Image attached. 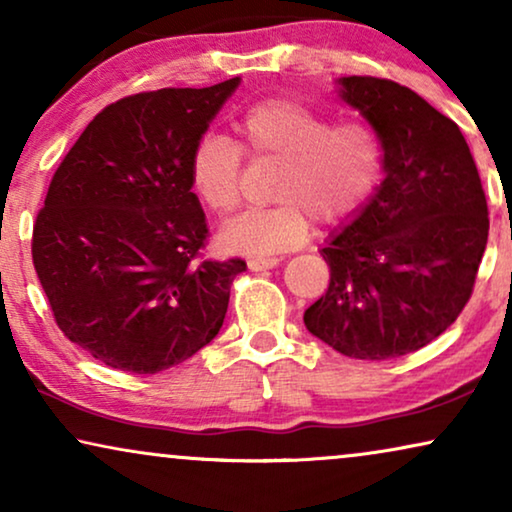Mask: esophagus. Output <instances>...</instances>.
Instances as JSON below:
<instances>
[{"label":"esophagus","mask_w":512,"mask_h":512,"mask_svg":"<svg viewBox=\"0 0 512 512\" xmlns=\"http://www.w3.org/2000/svg\"><path fill=\"white\" fill-rule=\"evenodd\" d=\"M279 263V258H251L247 261L251 272H263V270H272Z\"/></svg>","instance_id":"obj_1"}]
</instances>
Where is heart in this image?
Instances as JSON below:
<instances>
[{"label": "heart", "instance_id": "1", "mask_svg": "<svg viewBox=\"0 0 512 512\" xmlns=\"http://www.w3.org/2000/svg\"><path fill=\"white\" fill-rule=\"evenodd\" d=\"M240 142L205 135L191 156V184L219 216H230L242 200V151L254 160L282 165L275 200L282 205L247 212L221 230L230 254L272 256L307 242L314 216L335 223L359 212L373 198L384 172V144L361 118L333 123L303 102L270 97L237 121Z\"/></svg>", "mask_w": 512, "mask_h": 512}]
</instances>
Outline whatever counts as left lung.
<instances>
[{"mask_svg": "<svg viewBox=\"0 0 512 512\" xmlns=\"http://www.w3.org/2000/svg\"><path fill=\"white\" fill-rule=\"evenodd\" d=\"M340 97L384 144V181L321 256L328 291L305 326L352 359L417 352L454 324L473 293L489 216L459 125L401 83L342 76Z\"/></svg>", "mask_w": 512, "mask_h": 512, "instance_id": "obj_1", "label": "left lung"}]
</instances>
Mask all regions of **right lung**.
<instances>
[{"mask_svg":"<svg viewBox=\"0 0 512 512\" xmlns=\"http://www.w3.org/2000/svg\"><path fill=\"white\" fill-rule=\"evenodd\" d=\"M240 76L102 109L62 160L32 235L55 324L104 366L153 375L209 345L242 258L200 261L191 156Z\"/></svg>","mask_w":512,"mask_h":512,"instance_id":"1","label":"right lung"}]
</instances>
